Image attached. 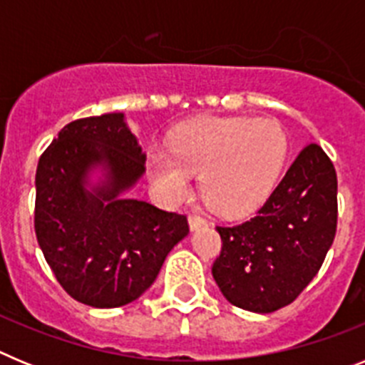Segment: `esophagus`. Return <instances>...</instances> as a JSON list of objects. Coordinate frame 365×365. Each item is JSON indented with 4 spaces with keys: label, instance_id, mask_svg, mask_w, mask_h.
I'll use <instances>...</instances> for the list:
<instances>
[{
    "label": "esophagus",
    "instance_id": "1",
    "mask_svg": "<svg viewBox=\"0 0 365 365\" xmlns=\"http://www.w3.org/2000/svg\"><path fill=\"white\" fill-rule=\"evenodd\" d=\"M188 222H190V228H192V230H197V228L205 227L206 219L202 217V215H199V214H192V215H190Z\"/></svg>",
    "mask_w": 365,
    "mask_h": 365
}]
</instances>
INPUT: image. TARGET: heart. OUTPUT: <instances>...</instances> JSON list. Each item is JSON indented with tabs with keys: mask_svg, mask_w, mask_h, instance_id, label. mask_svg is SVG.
<instances>
[{
	"mask_svg": "<svg viewBox=\"0 0 365 365\" xmlns=\"http://www.w3.org/2000/svg\"><path fill=\"white\" fill-rule=\"evenodd\" d=\"M289 151V138L272 118L205 117L185 122L172 150L151 148L148 172L168 199L190 192L201 172V192L215 212L241 215L269 197Z\"/></svg>",
	"mask_w": 365,
	"mask_h": 365,
	"instance_id": "1",
	"label": "heart"
}]
</instances>
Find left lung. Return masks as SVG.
Returning a JSON list of instances; mask_svg holds the SVG:
<instances>
[{
	"label": "left lung",
	"instance_id": "1",
	"mask_svg": "<svg viewBox=\"0 0 365 365\" xmlns=\"http://www.w3.org/2000/svg\"><path fill=\"white\" fill-rule=\"evenodd\" d=\"M336 190L331 159L309 144L252 219L217 227L222 245L212 276L232 305L265 314L302 294L334 241Z\"/></svg>",
	"mask_w": 365,
	"mask_h": 365
}]
</instances>
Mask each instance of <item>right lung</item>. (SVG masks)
<instances>
[{
  "mask_svg": "<svg viewBox=\"0 0 365 365\" xmlns=\"http://www.w3.org/2000/svg\"><path fill=\"white\" fill-rule=\"evenodd\" d=\"M146 155L122 113L73 120L41 153L34 230L63 291L98 309L122 307L146 292L188 219L122 197L144 173ZM105 180L86 188L88 173Z\"/></svg>",
  "mask_w": 365,
  "mask_h": 365,
  "instance_id": "1",
  "label": "right lung"
}]
</instances>
